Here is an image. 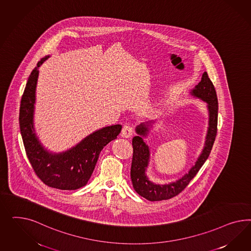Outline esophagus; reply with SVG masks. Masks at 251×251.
<instances>
[{
    "instance_id": "esophagus-1",
    "label": "esophagus",
    "mask_w": 251,
    "mask_h": 251,
    "mask_svg": "<svg viewBox=\"0 0 251 251\" xmlns=\"http://www.w3.org/2000/svg\"><path fill=\"white\" fill-rule=\"evenodd\" d=\"M133 133V129L131 126H129V124H126L123 126L122 129V136L123 138H129Z\"/></svg>"
}]
</instances>
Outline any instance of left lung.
Returning <instances> with one entry per match:
<instances>
[{
    "label": "left lung",
    "instance_id": "8db88e82",
    "mask_svg": "<svg viewBox=\"0 0 251 251\" xmlns=\"http://www.w3.org/2000/svg\"><path fill=\"white\" fill-rule=\"evenodd\" d=\"M191 95L201 99L207 103L209 110V127L206 135L205 146L199 156L195 165L190 168L188 174L176 182L167 185H158L150 181L145 174L146 167H148L150 151L148 145L145 144L143 137L147 135L149 131L150 123H142L137 126L138 136L132 138L133 155L130 167V178L134 190L139 195L148 201H163L175 197L179 194L189 185L190 180L197 175L201 167L203 166L212 151L213 143L217 134V122H218V100L217 95L212 81L208 74L204 72L201 76V81L191 90Z\"/></svg>",
    "mask_w": 251,
    "mask_h": 251
}]
</instances>
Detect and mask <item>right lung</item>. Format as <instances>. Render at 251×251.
I'll return each instance as SVG.
<instances>
[{
  "mask_svg": "<svg viewBox=\"0 0 251 251\" xmlns=\"http://www.w3.org/2000/svg\"><path fill=\"white\" fill-rule=\"evenodd\" d=\"M48 57L38 61L27 80L20 104V131L27 158L40 180L54 189L77 190L89 180L99 153L104 146L117 138L122 127L117 124L99 129L66 152L52 153L45 150L35 133L33 115L38 68Z\"/></svg>",
  "mask_w": 251,
  "mask_h": 251,
  "instance_id": "add662e5",
  "label": "right lung"
}]
</instances>
